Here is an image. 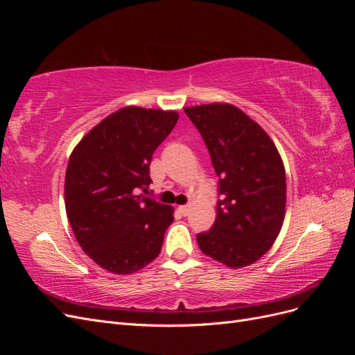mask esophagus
<instances>
[{
	"mask_svg": "<svg viewBox=\"0 0 355 355\" xmlns=\"http://www.w3.org/2000/svg\"><path fill=\"white\" fill-rule=\"evenodd\" d=\"M178 210H179V213L182 214V216H187V214L189 213V206H179Z\"/></svg>",
	"mask_w": 355,
	"mask_h": 355,
	"instance_id": "obj_1",
	"label": "esophagus"
}]
</instances>
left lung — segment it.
<instances>
[{
    "label": "left lung",
    "mask_w": 355,
    "mask_h": 355,
    "mask_svg": "<svg viewBox=\"0 0 355 355\" xmlns=\"http://www.w3.org/2000/svg\"><path fill=\"white\" fill-rule=\"evenodd\" d=\"M219 178L216 220L197 234L201 252L231 268L256 262L280 234L286 209V173L263 128L228 103L185 108Z\"/></svg>",
    "instance_id": "8db88e82"
}]
</instances>
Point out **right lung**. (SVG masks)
Listing matches in <instances>:
<instances>
[{
    "mask_svg": "<svg viewBox=\"0 0 355 355\" xmlns=\"http://www.w3.org/2000/svg\"><path fill=\"white\" fill-rule=\"evenodd\" d=\"M175 111L127 106L93 127L71 154L65 207L81 249L103 270L132 274L161 252L173 209L145 197L149 164Z\"/></svg>",
    "mask_w": 355,
    "mask_h": 355,
    "instance_id": "add662e5",
    "label": "right lung"
}]
</instances>
